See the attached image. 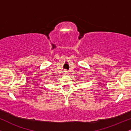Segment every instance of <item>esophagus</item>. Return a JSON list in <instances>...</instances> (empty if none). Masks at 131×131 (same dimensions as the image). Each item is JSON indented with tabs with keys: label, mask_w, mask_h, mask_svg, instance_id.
Instances as JSON below:
<instances>
[{
	"label": "esophagus",
	"mask_w": 131,
	"mask_h": 131,
	"mask_svg": "<svg viewBox=\"0 0 131 131\" xmlns=\"http://www.w3.org/2000/svg\"><path fill=\"white\" fill-rule=\"evenodd\" d=\"M64 74H66V75H67L68 74V71H64Z\"/></svg>",
	"instance_id": "obj_1"
}]
</instances>
